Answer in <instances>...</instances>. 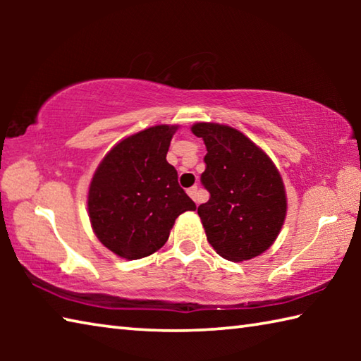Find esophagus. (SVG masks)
<instances>
[{
  "mask_svg": "<svg viewBox=\"0 0 361 361\" xmlns=\"http://www.w3.org/2000/svg\"><path fill=\"white\" fill-rule=\"evenodd\" d=\"M188 195L191 197L195 204L199 205V191H197V186H192L188 189Z\"/></svg>",
  "mask_w": 361,
  "mask_h": 361,
  "instance_id": "obj_1",
  "label": "esophagus"
}]
</instances>
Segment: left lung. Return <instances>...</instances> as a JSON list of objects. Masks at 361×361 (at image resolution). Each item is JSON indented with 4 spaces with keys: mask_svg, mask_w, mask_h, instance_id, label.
<instances>
[{
    "mask_svg": "<svg viewBox=\"0 0 361 361\" xmlns=\"http://www.w3.org/2000/svg\"><path fill=\"white\" fill-rule=\"evenodd\" d=\"M191 132L207 148L200 181L210 199L197 209L207 240L219 256L234 262L264 253L286 216V192L276 164L229 126L197 122Z\"/></svg>",
    "mask_w": 361,
    "mask_h": 361,
    "instance_id": "left-lung-1",
    "label": "left lung"
}]
</instances>
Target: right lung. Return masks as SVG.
<instances>
[{"label":"right lung","instance_id":"obj_1","mask_svg":"<svg viewBox=\"0 0 361 361\" xmlns=\"http://www.w3.org/2000/svg\"><path fill=\"white\" fill-rule=\"evenodd\" d=\"M178 126L159 124L116 143L89 185L87 210L97 239L126 259L164 247L181 213L195 204L178 185L167 151Z\"/></svg>","mask_w":361,"mask_h":361}]
</instances>
